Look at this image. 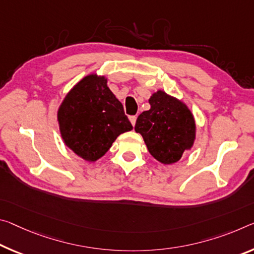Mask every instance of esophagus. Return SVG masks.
I'll list each match as a JSON object with an SVG mask.
<instances>
[{"label":"esophagus","mask_w":254,"mask_h":254,"mask_svg":"<svg viewBox=\"0 0 254 254\" xmlns=\"http://www.w3.org/2000/svg\"><path fill=\"white\" fill-rule=\"evenodd\" d=\"M130 122L132 124V127H134L136 122V116H130Z\"/></svg>","instance_id":"esophagus-1"}]
</instances>
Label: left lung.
<instances>
[{
    "mask_svg": "<svg viewBox=\"0 0 254 254\" xmlns=\"http://www.w3.org/2000/svg\"><path fill=\"white\" fill-rule=\"evenodd\" d=\"M150 110L136 119L134 130L142 135L148 151L164 165L178 163L195 141V120L187 104L164 90L149 98Z\"/></svg>",
    "mask_w": 254,
    "mask_h": 254,
    "instance_id": "1",
    "label": "left lung"
}]
</instances>
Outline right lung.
Returning a JSON list of instances; mask_svg holds the SVG:
<instances>
[{
    "instance_id": "1",
    "label": "right lung",
    "mask_w": 254,
    "mask_h": 254,
    "mask_svg": "<svg viewBox=\"0 0 254 254\" xmlns=\"http://www.w3.org/2000/svg\"><path fill=\"white\" fill-rule=\"evenodd\" d=\"M58 123L64 144L89 163L97 162L120 134L132 130L107 78L97 73L83 76L71 88L59 106Z\"/></svg>"
}]
</instances>
